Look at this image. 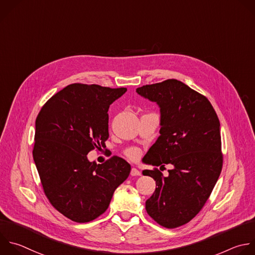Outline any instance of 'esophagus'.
<instances>
[{
    "mask_svg": "<svg viewBox=\"0 0 255 255\" xmlns=\"http://www.w3.org/2000/svg\"><path fill=\"white\" fill-rule=\"evenodd\" d=\"M130 174H131V176H140V175H141V172L138 170V169L132 168Z\"/></svg>",
    "mask_w": 255,
    "mask_h": 255,
    "instance_id": "1",
    "label": "esophagus"
}]
</instances>
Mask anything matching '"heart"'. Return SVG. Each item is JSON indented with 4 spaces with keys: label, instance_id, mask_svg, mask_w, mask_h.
Masks as SVG:
<instances>
[{
    "label": "heart",
    "instance_id": "obj_1",
    "mask_svg": "<svg viewBox=\"0 0 255 255\" xmlns=\"http://www.w3.org/2000/svg\"><path fill=\"white\" fill-rule=\"evenodd\" d=\"M125 154L126 156L129 158V159H132V160H135L139 157L140 155V150L136 147H131V148H128L126 151H125Z\"/></svg>",
    "mask_w": 255,
    "mask_h": 255
}]
</instances>
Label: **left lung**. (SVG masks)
<instances>
[{
	"instance_id": "obj_1",
	"label": "left lung",
	"mask_w": 255,
	"mask_h": 255,
	"mask_svg": "<svg viewBox=\"0 0 255 255\" xmlns=\"http://www.w3.org/2000/svg\"><path fill=\"white\" fill-rule=\"evenodd\" d=\"M136 92L160 107V136L143 162L174 168L163 176L157 168L143 174L156 181L146 211L158 224L176 228L194 218L220 175V123L209 100L176 79L145 85ZM161 169V168H160Z\"/></svg>"
}]
</instances>
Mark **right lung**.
I'll use <instances>...</instances> for the list:
<instances>
[{
    "instance_id": "1",
    "label": "right lung",
    "mask_w": 255,
    "mask_h": 255,
    "mask_svg": "<svg viewBox=\"0 0 255 255\" xmlns=\"http://www.w3.org/2000/svg\"><path fill=\"white\" fill-rule=\"evenodd\" d=\"M127 91L75 83L52 96L36 119L33 158L45 195L67 218L89 222L103 214L131 166L112 156L103 164L87 154L106 147L108 109Z\"/></svg>"
}]
</instances>
